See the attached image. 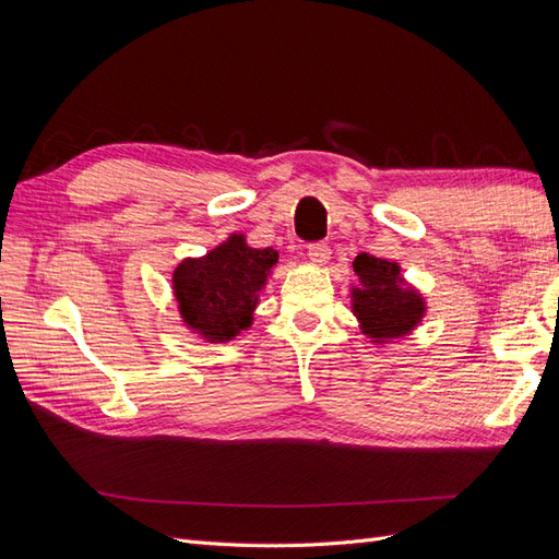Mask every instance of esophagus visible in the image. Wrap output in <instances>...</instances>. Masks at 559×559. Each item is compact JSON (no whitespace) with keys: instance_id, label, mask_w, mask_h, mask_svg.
Segmentation results:
<instances>
[{"instance_id":"obj_1","label":"esophagus","mask_w":559,"mask_h":559,"mask_svg":"<svg viewBox=\"0 0 559 559\" xmlns=\"http://www.w3.org/2000/svg\"><path fill=\"white\" fill-rule=\"evenodd\" d=\"M308 259H310L314 265H324V263H329V259H331V249H329V245H324V242L308 245Z\"/></svg>"}]
</instances>
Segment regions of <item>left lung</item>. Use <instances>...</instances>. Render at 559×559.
<instances>
[{
    "instance_id": "left-lung-1",
    "label": "left lung",
    "mask_w": 559,
    "mask_h": 559,
    "mask_svg": "<svg viewBox=\"0 0 559 559\" xmlns=\"http://www.w3.org/2000/svg\"><path fill=\"white\" fill-rule=\"evenodd\" d=\"M357 284L349 286L352 312L361 333L378 347L411 335L427 317V298L401 275V265L359 253L352 263Z\"/></svg>"
}]
</instances>
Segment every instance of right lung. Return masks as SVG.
I'll use <instances>...</instances> for the list:
<instances>
[{"instance_id": "1", "label": "right lung", "mask_w": 559, "mask_h": 559, "mask_svg": "<svg viewBox=\"0 0 559 559\" xmlns=\"http://www.w3.org/2000/svg\"><path fill=\"white\" fill-rule=\"evenodd\" d=\"M280 253L247 245L230 233L205 257L183 259L173 273V294L181 324L205 343H228L253 324L259 296Z\"/></svg>"}]
</instances>
